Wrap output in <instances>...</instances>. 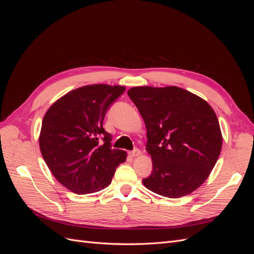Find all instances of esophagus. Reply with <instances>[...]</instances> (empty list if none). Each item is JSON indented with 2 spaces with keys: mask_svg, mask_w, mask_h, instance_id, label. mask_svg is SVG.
I'll list each match as a JSON object with an SVG mask.
<instances>
[{
  "mask_svg": "<svg viewBox=\"0 0 254 254\" xmlns=\"http://www.w3.org/2000/svg\"><path fill=\"white\" fill-rule=\"evenodd\" d=\"M141 155V151L139 149H134L132 151L129 152V156L132 157V158H135V157H139Z\"/></svg>",
  "mask_w": 254,
  "mask_h": 254,
  "instance_id": "1",
  "label": "esophagus"
}]
</instances>
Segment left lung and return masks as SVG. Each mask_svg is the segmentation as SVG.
<instances>
[{
    "mask_svg": "<svg viewBox=\"0 0 254 254\" xmlns=\"http://www.w3.org/2000/svg\"><path fill=\"white\" fill-rule=\"evenodd\" d=\"M144 120L152 173L146 189L168 198L193 193L210 176L222 135L212 107L182 88L133 87L127 92Z\"/></svg>",
    "mask_w": 254,
    "mask_h": 254,
    "instance_id": "obj_1",
    "label": "left lung"
}]
</instances>
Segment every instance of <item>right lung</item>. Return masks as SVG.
I'll return each instance as SVG.
<instances>
[{"label": "right lung", "instance_id": "add662e5", "mask_svg": "<svg viewBox=\"0 0 254 254\" xmlns=\"http://www.w3.org/2000/svg\"><path fill=\"white\" fill-rule=\"evenodd\" d=\"M124 86L89 84L67 92L44 114L39 134L42 157L56 180L78 195L104 190L127 152L111 148L103 128L108 107Z\"/></svg>", "mask_w": 254, "mask_h": 254}]
</instances>
